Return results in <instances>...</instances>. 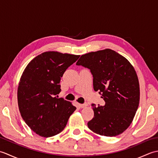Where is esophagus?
I'll return each instance as SVG.
<instances>
[{
    "mask_svg": "<svg viewBox=\"0 0 158 158\" xmlns=\"http://www.w3.org/2000/svg\"><path fill=\"white\" fill-rule=\"evenodd\" d=\"M79 106L81 107V108H85V107L88 106V104L85 103V104H79Z\"/></svg>",
    "mask_w": 158,
    "mask_h": 158,
    "instance_id": "obj_1",
    "label": "esophagus"
}]
</instances>
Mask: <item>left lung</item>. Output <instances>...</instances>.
<instances>
[{
  "instance_id": "8db88e82",
  "label": "left lung",
  "mask_w": 158,
  "mask_h": 158,
  "mask_svg": "<svg viewBox=\"0 0 158 158\" xmlns=\"http://www.w3.org/2000/svg\"><path fill=\"white\" fill-rule=\"evenodd\" d=\"M77 65L90 69L94 91L102 93L104 106L92 105L94 117L88 123L93 132L115 136L132 122L139 107L140 86L136 70L125 57L110 49L82 55Z\"/></svg>"
}]
</instances>
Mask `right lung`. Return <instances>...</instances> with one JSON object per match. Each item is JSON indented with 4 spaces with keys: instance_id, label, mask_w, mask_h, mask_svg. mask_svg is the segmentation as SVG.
Returning <instances> with one entry per match:
<instances>
[{
    "instance_id": "obj_1",
    "label": "right lung",
    "mask_w": 158,
    "mask_h": 158,
    "mask_svg": "<svg viewBox=\"0 0 158 158\" xmlns=\"http://www.w3.org/2000/svg\"><path fill=\"white\" fill-rule=\"evenodd\" d=\"M79 56L45 52L33 58L23 70L18 88V107L23 119L36 135H58L76 110L72 102L55 96L61 91L59 83L64 73Z\"/></svg>"
}]
</instances>
